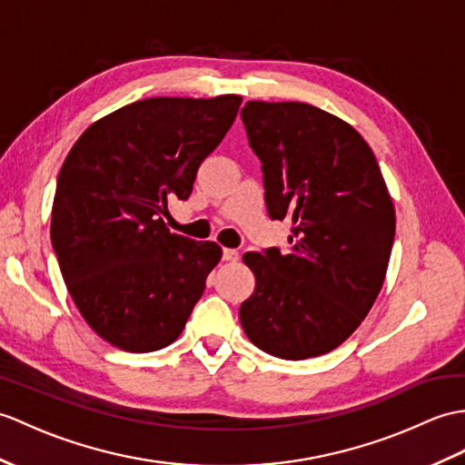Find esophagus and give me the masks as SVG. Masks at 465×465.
I'll return each instance as SVG.
<instances>
[{"label": "esophagus", "instance_id": "esophagus-1", "mask_svg": "<svg viewBox=\"0 0 465 465\" xmlns=\"http://www.w3.org/2000/svg\"><path fill=\"white\" fill-rule=\"evenodd\" d=\"M222 257H223V262H237V259H240V253H237V250H230V247H223V252H222Z\"/></svg>", "mask_w": 465, "mask_h": 465}]
</instances>
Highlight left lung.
<instances>
[{
	"label": "left lung",
	"mask_w": 465,
	"mask_h": 465,
	"mask_svg": "<svg viewBox=\"0 0 465 465\" xmlns=\"http://www.w3.org/2000/svg\"><path fill=\"white\" fill-rule=\"evenodd\" d=\"M242 121L269 218L291 222L289 252L243 255L255 291L240 307L242 327L277 359L325 354L381 293L396 230L391 193L364 138L317 106L250 101Z\"/></svg>",
	"instance_id": "obj_1"
}]
</instances>
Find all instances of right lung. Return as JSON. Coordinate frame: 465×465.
I'll return each mask as SVG.
<instances>
[{
    "label": "right lung",
    "instance_id": "obj_1",
    "mask_svg": "<svg viewBox=\"0 0 465 465\" xmlns=\"http://www.w3.org/2000/svg\"><path fill=\"white\" fill-rule=\"evenodd\" d=\"M242 96H154L91 124L64 158L51 242L89 327L128 352L174 342L222 247L170 233V200H188L198 168L230 131Z\"/></svg>",
    "mask_w": 465,
    "mask_h": 465
}]
</instances>
